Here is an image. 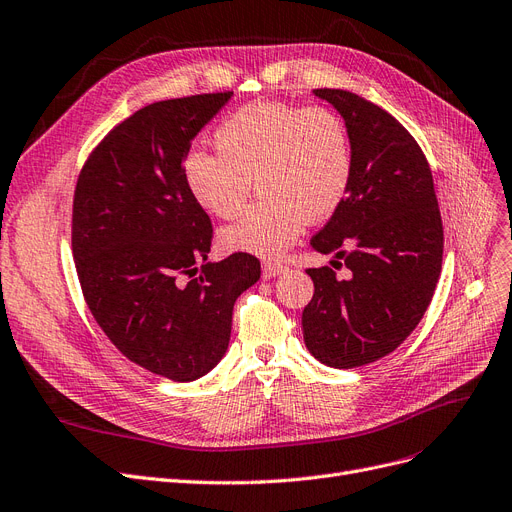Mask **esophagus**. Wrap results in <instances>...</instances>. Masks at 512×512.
Listing matches in <instances>:
<instances>
[{
  "instance_id": "obj_1",
  "label": "esophagus",
  "mask_w": 512,
  "mask_h": 512,
  "mask_svg": "<svg viewBox=\"0 0 512 512\" xmlns=\"http://www.w3.org/2000/svg\"><path fill=\"white\" fill-rule=\"evenodd\" d=\"M282 272H287V266H282L280 261H266V263H263V278H276Z\"/></svg>"
}]
</instances>
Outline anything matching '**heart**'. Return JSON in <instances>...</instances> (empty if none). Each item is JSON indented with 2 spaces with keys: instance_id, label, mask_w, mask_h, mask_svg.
Masks as SVG:
<instances>
[{
  "instance_id": "obj_1",
  "label": "heart",
  "mask_w": 512,
  "mask_h": 512,
  "mask_svg": "<svg viewBox=\"0 0 512 512\" xmlns=\"http://www.w3.org/2000/svg\"><path fill=\"white\" fill-rule=\"evenodd\" d=\"M219 154L189 151L183 179L192 198L219 219H234L251 196L261 198L219 234L232 253L274 257L304 223L329 219L352 181V145L344 120L329 107L261 101L232 113L215 130Z\"/></svg>"
}]
</instances>
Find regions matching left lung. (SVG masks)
<instances>
[{
  "label": "left lung",
  "mask_w": 512,
  "mask_h": 512,
  "mask_svg": "<svg viewBox=\"0 0 512 512\" xmlns=\"http://www.w3.org/2000/svg\"><path fill=\"white\" fill-rule=\"evenodd\" d=\"M314 94L344 118L352 181L310 240L333 259L308 270L314 297L301 327L316 361L352 369L390 354L418 327L441 276L443 223L430 166L405 126L354 92ZM342 265L351 270L346 281L334 274Z\"/></svg>",
  "instance_id": "left-lung-1"
}]
</instances>
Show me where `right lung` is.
Wrapping results in <instances>:
<instances>
[{"label": "right lung", "instance_id": "1", "mask_svg": "<svg viewBox=\"0 0 512 512\" xmlns=\"http://www.w3.org/2000/svg\"><path fill=\"white\" fill-rule=\"evenodd\" d=\"M234 92L151 103L88 156L73 196L71 246L86 304L128 361L194 382L227 350L236 299L261 276L253 255L208 261L213 225L183 162Z\"/></svg>", "mask_w": 512, "mask_h": 512}]
</instances>
